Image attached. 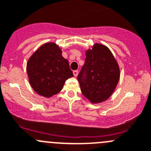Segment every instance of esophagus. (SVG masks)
I'll return each mask as SVG.
<instances>
[{"label":"esophagus","mask_w":151,"mask_h":151,"mask_svg":"<svg viewBox=\"0 0 151 151\" xmlns=\"http://www.w3.org/2000/svg\"><path fill=\"white\" fill-rule=\"evenodd\" d=\"M78 74V70H73V75H74V76H77Z\"/></svg>","instance_id":"34e87169"}]
</instances>
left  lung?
Here are the masks:
<instances>
[{"instance_id":"8db88e82","label":"left lung","mask_w":151,"mask_h":151,"mask_svg":"<svg viewBox=\"0 0 151 151\" xmlns=\"http://www.w3.org/2000/svg\"><path fill=\"white\" fill-rule=\"evenodd\" d=\"M119 73V67L110 50L96 44L86 52L85 62L77 78L86 98L92 103H100L113 93Z\"/></svg>"}]
</instances>
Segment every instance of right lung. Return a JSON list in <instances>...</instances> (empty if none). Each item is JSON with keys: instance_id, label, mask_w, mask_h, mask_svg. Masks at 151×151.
Segmentation results:
<instances>
[{"instance_id": "1", "label": "right lung", "mask_w": 151, "mask_h": 151, "mask_svg": "<svg viewBox=\"0 0 151 151\" xmlns=\"http://www.w3.org/2000/svg\"><path fill=\"white\" fill-rule=\"evenodd\" d=\"M54 43H47L32 54L27 64L30 85L38 94L51 97L62 90L64 82L73 76L69 62Z\"/></svg>"}]
</instances>
